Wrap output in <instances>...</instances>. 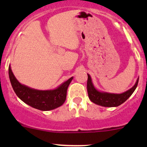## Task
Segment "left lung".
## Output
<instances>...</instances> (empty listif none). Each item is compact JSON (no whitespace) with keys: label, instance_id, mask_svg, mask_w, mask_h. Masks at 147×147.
Wrapping results in <instances>:
<instances>
[{"label":"left lung","instance_id":"1","mask_svg":"<svg viewBox=\"0 0 147 147\" xmlns=\"http://www.w3.org/2000/svg\"><path fill=\"white\" fill-rule=\"evenodd\" d=\"M87 92L90 100L93 103L97 105L106 107H115L124 103L136 90L138 84L139 78L136 81L135 84L131 88L122 93H111L107 92H103L98 90L93 84L92 78L89 74H87Z\"/></svg>","mask_w":147,"mask_h":147}]
</instances>
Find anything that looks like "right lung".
Returning a JSON list of instances; mask_svg holds the SVG:
<instances>
[{
    "label": "right lung",
    "mask_w": 147,
    "mask_h": 147,
    "mask_svg": "<svg viewBox=\"0 0 147 147\" xmlns=\"http://www.w3.org/2000/svg\"><path fill=\"white\" fill-rule=\"evenodd\" d=\"M8 73L11 85L16 95L29 106L42 111H49L62 106L66 100L67 90L73 77L53 90H40L21 84L15 77L10 65Z\"/></svg>",
    "instance_id": "obj_1"
}]
</instances>
